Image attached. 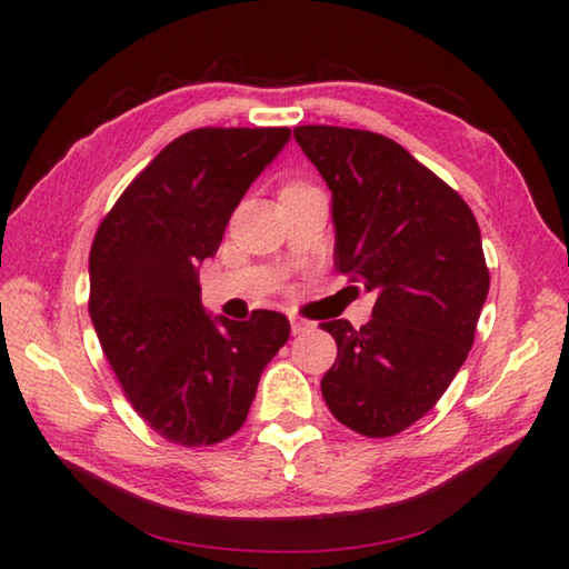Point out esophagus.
<instances>
[{
  "mask_svg": "<svg viewBox=\"0 0 569 569\" xmlns=\"http://www.w3.org/2000/svg\"><path fill=\"white\" fill-rule=\"evenodd\" d=\"M316 323L308 321V319H301V316H291V331L293 333H306V331H313Z\"/></svg>",
  "mask_w": 569,
  "mask_h": 569,
  "instance_id": "esophagus-1",
  "label": "esophagus"
}]
</instances>
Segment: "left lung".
<instances>
[{
    "mask_svg": "<svg viewBox=\"0 0 569 569\" xmlns=\"http://www.w3.org/2000/svg\"><path fill=\"white\" fill-rule=\"evenodd\" d=\"M293 138L331 190L336 268L377 293L361 329L321 323L339 346L321 393L349 429L393 437L435 407L475 343L489 291L477 218L383 134L303 124Z\"/></svg>",
    "mask_w": 569,
    "mask_h": 569,
    "instance_id": "1",
    "label": "left lung"
}]
</instances>
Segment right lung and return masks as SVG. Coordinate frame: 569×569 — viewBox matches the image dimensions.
Here are the masks:
<instances>
[{
	"mask_svg": "<svg viewBox=\"0 0 569 569\" xmlns=\"http://www.w3.org/2000/svg\"><path fill=\"white\" fill-rule=\"evenodd\" d=\"M288 128H200L134 178L90 250V319L132 409L180 447L243 427L266 363L291 336L278 311L210 316L198 266L213 258L240 198Z\"/></svg>",
	"mask_w": 569,
	"mask_h": 569,
	"instance_id": "right-lung-1",
	"label": "right lung"
}]
</instances>
